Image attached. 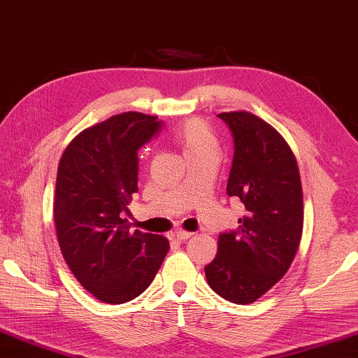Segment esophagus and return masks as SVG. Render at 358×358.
Instances as JSON below:
<instances>
[{
    "mask_svg": "<svg viewBox=\"0 0 358 358\" xmlns=\"http://www.w3.org/2000/svg\"><path fill=\"white\" fill-rule=\"evenodd\" d=\"M192 231H185V230H176L174 231V238L178 239V241H185V239H189L192 236Z\"/></svg>",
    "mask_w": 358,
    "mask_h": 358,
    "instance_id": "34e87169",
    "label": "esophagus"
}]
</instances>
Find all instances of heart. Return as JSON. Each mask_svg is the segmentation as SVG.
<instances>
[{
	"instance_id": "obj_1",
	"label": "heart",
	"mask_w": 358,
	"mask_h": 358,
	"mask_svg": "<svg viewBox=\"0 0 358 358\" xmlns=\"http://www.w3.org/2000/svg\"><path fill=\"white\" fill-rule=\"evenodd\" d=\"M173 138L176 144L179 145V149L182 150V155L185 158L201 154L217 155V136H215L208 122L203 119L185 120L184 124L174 128Z\"/></svg>"
}]
</instances>
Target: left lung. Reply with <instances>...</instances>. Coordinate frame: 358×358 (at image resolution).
<instances>
[{
  "mask_svg": "<svg viewBox=\"0 0 358 358\" xmlns=\"http://www.w3.org/2000/svg\"><path fill=\"white\" fill-rule=\"evenodd\" d=\"M234 139L227 193L241 200L238 231L219 234L215 259L204 266L210 289L249 304L284 278L303 233V190L296 158L282 134L248 110L219 114Z\"/></svg>",
  "mask_w": 358,
  "mask_h": 358,
  "instance_id": "8db88e82",
  "label": "left lung"
}]
</instances>
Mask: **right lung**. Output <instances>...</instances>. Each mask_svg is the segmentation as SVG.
Instances as JSON below:
<instances>
[{"instance_id":"add662e5","label":"right lung","mask_w":358,"mask_h":358,"mask_svg":"<svg viewBox=\"0 0 358 358\" xmlns=\"http://www.w3.org/2000/svg\"><path fill=\"white\" fill-rule=\"evenodd\" d=\"M160 127L155 115H113L80 131L58 163V244L74 278L103 303H127L143 294L169 250L165 236L130 231L122 219L138 192V149Z\"/></svg>"}]
</instances>
